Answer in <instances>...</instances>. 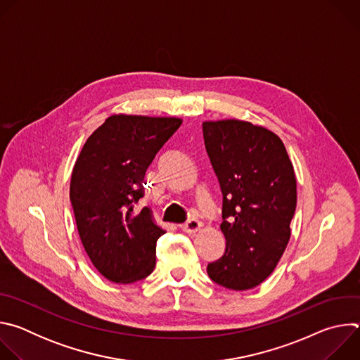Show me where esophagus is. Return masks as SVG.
Instances as JSON below:
<instances>
[{
  "mask_svg": "<svg viewBox=\"0 0 360 360\" xmlns=\"http://www.w3.org/2000/svg\"><path fill=\"white\" fill-rule=\"evenodd\" d=\"M200 226H202V222L199 219L193 218V219H189L186 224L181 225V229L184 232H186V233H195V232H198L200 229Z\"/></svg>",
  "mask_w": 360,
  "mask_h": 360,
  "instance_id": "obj_1",
  "label": "esophagus"
}]
</instances>
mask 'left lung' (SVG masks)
<instances>
[{
    "label": "left lung",
    "instance_id": "1",
    "mask_svg": "<svg viewBox=\"0 0 360 360\" xmlns=\"http://www.w3.org/2000/svg\"><path fill=\"white\" fill-rule=\"evenodd\" d=\"M203 139L222 195L226 249L208 265L210 278L232 290L261 285L290 238L296 176L282 139L240 120L203 121Z\"/></svg>",
    "mask_w": 360,
    "mask_h": 360
}]
</instances>
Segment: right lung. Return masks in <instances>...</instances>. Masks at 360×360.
I'll list each match as a JSON object with an SVG mask.
<instances>
[{
    "instance_id": "1",
    "label": "right lung",
    "mask_w": 360,
    "mask_h": 360,
    "mask_svg": "<svg viewBox=\"0 0 360 360\" xmlns=\"http://www.w3.org/2000/svg\"><path fill=\"white\" fill-rule=\"evenodd\" d=\"M176 117L114 114L85 141L75 161L70 199L82 246L96 271L127 285L146 278L165 233L149 208L134 212L157 152L181 127Z\"/></svg>"
}]
</instances>
